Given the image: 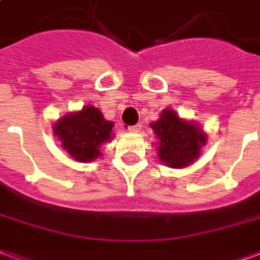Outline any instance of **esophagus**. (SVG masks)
<instances>
[{
    "mask_svg": "<svg viewBox=\"0 0 260 260\" xmlns=\"http://www.w3.org/2000/svg\"><path fill=\"white\" fill-rule=\"evenodd\" d=\"M141 126L142 125L141 124H136V125H132V126H128V131H129V132H139V131H141Z\"/></svg>",
    "mask_w": 260,
    "mask_h": 260,
    "instance_id": "esophagus-1",
    "label": "esophagus"
}]
</instances>
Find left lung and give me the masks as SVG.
Listing matches in <instances>:
<instances>
[{"label": "left lung", "instance_id": "1", "mask_svg": "<svg viewBox=\"0 0 260 260\" xmlns=\"http://www.w3.org/2000/svg\"><path fill=\"white\" fill-rule=\"evenodd\" d=\"M150 126L160 141L158 158L174 169L189 166L206 143V135L192 122L180 119L173 110H164L160 119Z\"/></svg>", "mask_w": 260, "mask_h": 260}]
</instances>
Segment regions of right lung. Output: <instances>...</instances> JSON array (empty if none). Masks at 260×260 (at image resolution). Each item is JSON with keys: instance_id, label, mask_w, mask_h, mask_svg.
I'll use <instances>...</instances> for the list:
<instances>
[{"instance_id": "obj_1", "label": "right lung", "mask_w": 260, "mask_h": 260, "mask_svg": "<svg viewBox=\"0 0 260 260\" xmlns=\"http://www.w3.org/2000/svg\"><path fill=\"white\" fill-rule=\"evenodd\" d=\"M113 122L103 118L93 106H86L79 113H72L54 125L62 147L78 161H91L100 156V145L110 141Z\"/></svg>"}]
</instances>
